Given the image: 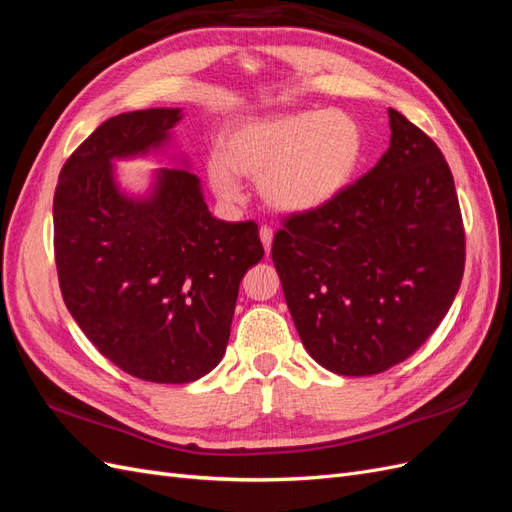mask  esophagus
<instances>
[{"mask_svg":"<svg viewBox=\"0 0 512 512\" xmlns=\"http://www.w3.org/2000/svg\"><path fill=\"white\" fill-rule=\"evenodd\" d=\"M260 241H262V245H265V250H267V254L271 252V243H273V230L269 228V226H260Z\"/></svg>","mask_w":512,"mask_h":512,"instance_id":"esophagus-1","label":"esophagus"}]
</instances>
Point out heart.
<instances>
[{
  "mask_svg": "<svg viewBox=\"0 0 512 512\" xmlns=\"http://www.w3.org/2000/svg\"><path fill=\"white\" fill-rule=\"evenodd\" d=\"M365 156L361 123L344 111H299L241 119L226 128L222 151L205 173L224 200L239 196V177L256 179L267 207L301 215L331 205L352 183Z\"/></svg>",
  "mask_w": 512,
  "mask_h": 512,
  "instance_id": "heart-1",
  "label": "heart"
}]
</instances>
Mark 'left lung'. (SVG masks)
I'll list each match as a JSON object with an SVG mask.
<instances>
[{"label":"left lung","instance_id":"obj_1","mask_svg":"<svg viewBox=\"0 0 512 512\" xmlns=\"http://www.w3.org/2000/svg\"><path fill=\"white\" fill-rule=\"evenodd\" d=\"M389 126L378 164L331 205L290 215L271 247L305 350L339 376L406 361L438 329L463 277L451 168L395 108Z\"/></svg>","mask_w":512,"mask_h":512}]
</instances>
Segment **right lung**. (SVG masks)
Segmentation results:
<instances>
[{
    "label": "right lung",
    "instance_id": "right-lung-1",
    "mask_svg": "<svg viewBox=\"0 0 512 512\" xmlns=\"http://www.w3.org/2000/svg\"><path fill=\"white\" fill-rule=\"evenodd\" d=\"M183 108L104 121L59 173L55 262L68 312L130 376L185 384L222 361L239 284L265 256L254 222L213 218L185 153L153 168L143 192L117 162L166 156Z\"/></svg>",
    "mask_w": 512,
    "mask_h": 512
}]
</instances>
